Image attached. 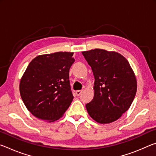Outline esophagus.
<instances>
[{
    "label": "esophagus",
    "mask_w": 156,
    "mask_h": 156,
    "mask_svg": "<svg viewBox=\"0 0 156 156\" xmlns=\"http://www.w3.org/2000/svg\"><path fill=\"white\" fill-rule=\"evenodd\" d=\"M82 92H83V90H78V91H76V96H80V95L82 94Z\"/></svg>",
    "instance_id": "34e87169"
}]
</instances>
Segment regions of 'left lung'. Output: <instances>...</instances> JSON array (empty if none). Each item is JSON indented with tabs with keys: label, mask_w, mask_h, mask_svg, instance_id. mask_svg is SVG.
<instances>
[{
	"label": "left lung",
	"mask_w": 156,
	"mask_h": 156,
	"mask_svg": "<svg viewBox=\"0 0 156 156\" xmlns=\"http://www.w3.org/2000/svg\"><path fill=\"white\" fill-rule=\"evenodd\" d=\"M82 54L95 78L94 97L86 105L89 115L100 124L114 122L129 109L135 98V73L118 52L95 49Z\"/></svg>",
	"instance_id": "8db88e82"
}]
</instances>
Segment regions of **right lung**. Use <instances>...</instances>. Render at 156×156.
Masks as SVG:
<instances>
[{
    "instance_id": "add662e5",
    "label": "right lung",
    "mask_w": 156,
    "mask_h": 156,
    "mask_svg": "<svg viewBox=\"0 0 156 156\" xmlns=\"http://www.w3.org/2000/svg\"><path fill=\"white\" fill-rule=\"evenodd\" d=\"M72 52L40 55L31 60L20 82L21 98L35 117L49 122L58 120L72 102L69 69Z\"/></svg>"
}]
</instances>
